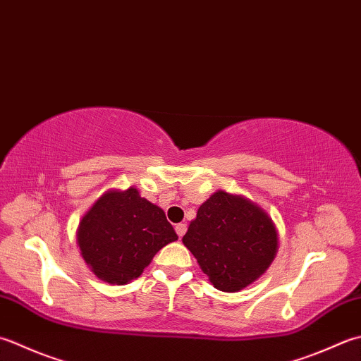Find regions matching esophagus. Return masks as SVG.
<instances>
[{"instance_id": "esophagus-1", "label": "esophagus", "mask_w": 361, "mask_h": 361, "mask_svg": "<svg viewBox=\"0 0 361 361\" xmlns=\"http://www.w3.org/2000/svg\"><path fill=\"white\" fill-rule=\"evenodd\" d=\"M186 230H188V225L186 224H176L175 225V231H176V235H178L180 238L183 236V235H185V233H186Z\"/></svg>"}]
</instances>
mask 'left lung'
I'll return each instance as SVG.
<instances>
[{
    "mask_svg": "<svg viewBox=\"0 0 361 361\" xmlns=\"http://www.w3.org/2000/svg\"><path fill=\"white\" fill-rule=\"evenodd\" d=\"M216 289L241 291L266 272L279 247L272 219L258 204L217 190L183 236Z\"/></svg>",
    "mask_w": 361,
    "mask_h": 361,
    "instance_id": "1",
    "label": "left lung"
}]
</instances>
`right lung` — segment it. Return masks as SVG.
Listing matches in <instances>:
<instances>
[{
    "instance_id": "add662e5",
    "label": "right lung",
    "mask_w": 361,
    "mask_h": 361,
    "mask_svg": "<svg viewBox=\"0 0 361 361\" xmlns=\"http://www.w3.org/2000/svg\"><path fill=\"white\" fill-rule=\"evenodd\" d=\"M176 239L164 211L142 199L136 188L103 194L76 233L86 264L111 285L137 279L162 247Z\"/></svg>"
}]
</instances>
